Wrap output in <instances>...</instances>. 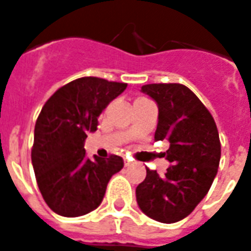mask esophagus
Segmentation results:
<instances>
[{
    "label": "esophagus",
    "instance_id": "34e87169",
    "mask_svg": "<svg viewBox=\"0 0 251 251\" xmlns=\"http://www.w3.org/2000/svg\"><path fill=\"white\" fill-rule=\"evenodd\" d=\"M131 162L130 161H127V159H125V166H130Z\"/></svg>",
    "mask_w": 251,
    "mask_h": 251
}]
</instances>
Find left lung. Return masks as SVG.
Returning a JSON list of instances; mask_svg holds the SVG:
<instances>
[{"mask_svg":"<svg viewBox=\"0 0 251 251\" xmlns=\"http://www.w3.org/2000/svg\"><path fill=\"white\" fill-rule=\"evenodd\" d=\"M141 92L158 106L155 141L170 142L163 157L170 162L163 176L146 169L135 189L145 214L162 224H174L190 214L205 198L221 159L214 118L196 94L181 83H149Z\"/></svg>","mask_w":251,"mask_h":251,"instance_id":"obj_1","label":"left lung"}]
</instances>
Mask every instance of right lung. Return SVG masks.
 Returning a JSON list of instances; mask_svg holds the SVG:
<instances>
[{"label":"right lung","mask_w":251,"mask_h":251,"mask_svg":"<svg viewBox=\"0 0 251 251\" xmlns=\"http://www.w3.org/2000/svg\"><path fill=\"white\" fill-rule=\"evenodd\" d=\"M126 83L82 77L46 101L34 127L31 163L37 185L51 210L79 217L101 205L111 176L124 168L118 155L86 157L83 142L97 130L98 117Z\"/></svg>","instance_id":"right-lung-1"}]
</instances>
